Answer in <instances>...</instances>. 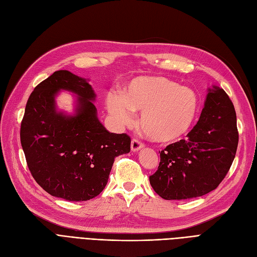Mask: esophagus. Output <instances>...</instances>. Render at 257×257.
Returning <instances> with one entry per match:
<instances>
[{
	"instance_id": "esophagus-1",
	"label": "esophagus",
	"mask_w": 257,
	"mask_h": 257,
	"mask_svg": "<svg viewBox=\"0 0 257 257\" xmlns=\"http://www.w3.org/2000/svg\"><path fill=\"white\" fill-rule=\"evenodd\" d=\"M142 148H144V143L139 141L137 138H133L132 139V143H131V149L132 151H138L141 150Z\"/></svg>"
}]
</instances>
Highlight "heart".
Masks as SVG:
<instances>
[{"mask_svg":"<svg viewBox=\"0 0 257 257\" xmlns=\"http://www.w3.org/2000/svg\"><path fill=\"white\" fill-rule=\"evenodd\" d=\"M107 108L120 126L131 125L133 112H142L139 124L147 137L155 143H170L190 130L198 97L192 89L179 87L165 77H138L122 95H108Z\"/></svg>","mask_w":257,"mask_h":257,"instance_id":"heart-1","label":"heart"}]
</instances>
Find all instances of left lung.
Returning a JSON list of instances; mask_svg holds the SVG:
<instances>
[{"label":"left lung","instance_id":"1","mask_svg":"<svg viewBox=\"0 0 257 257\" xmlns=\"http://www.w3.org/2000/svg\"><path fill=\"white\" fill-rule=\"evenodd\" d=\"M186 139L160 153L150 184L162 198L189 199L215 190L235 159L238 147L234 104L223 89L209 90L199 120Z\"/></svg>","mask_w":257,"mask_h":257}]
</instances>
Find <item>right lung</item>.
<instances>
[{"mask_svg": "<svg viewBox=\"0 0 257 257\" xmlns=\"http://www.w3.org/2000/svg\"><path fill=\"white\" fill-rule=\"evenodd\" d=\"M68 89L80 96L75 116L57 113L54 96ZM87 80L57 71L37 84L27 102L20 141L35 181L50 195L69 201L97 196L108 181L114 159L128 153L131 137L109 133L97 119Z\"/></svg>", "mask_w": 257, "mask_h": 257, "instance_id": "right-lung-1", "label": "right lung"}]
</instances>
